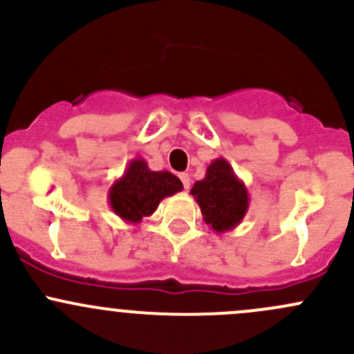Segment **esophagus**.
Returning a JSON list of instances; mask_svg holds the SVG:
<instances>
[{"instance_id": "esophagus-1", "label": "esophagus", "mask_w": 354, "mask_h": 354, "mask_svg": "<svg viewBox=\"0 0 354 354\" xmlns=\"http://www.w3.org/2000/svg\"><path fill=\"white\" fill-rule=\"evenodd\" d=\"M180 180H181V183H183L185 190H188V188H190V174H188V173H181L180 174Z\"/></svg>"}]
</instances>
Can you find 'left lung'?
<instances>
[{
	"instance_id": "8db88e82",
	"label": "left lung",
	"mask_w": 354,
	"mask_h": 354,
	"mask_svg": "<svg viewBox=\"0 0 354 354\" xmlns=\"http://www.w3.org/2000/svg\"><path fill=\"white\" fill-rule=\"evenodd\" d=\"M190 194L197 200L203 221L214 233L234 230L243 221L250 205L245 183L224 157H217L209 164L205 178L194 185Z\"/></svg>"
}]
</instances>
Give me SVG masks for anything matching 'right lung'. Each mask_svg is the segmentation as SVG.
Masks as SVG:
<instances>
[{
  "instance_id": "obj_1",
  "label": "right lung",
  "mask_w": 354,
  "mask_h": 354,
  "mask_svg": "<svg viewBox=\"0 0 354 354\" xmlns=\"http://www.w3.org/2000/svg\"><path fill=\"white\" fill-rule=\"evenodd\" d=\"M183 190L180 178L169 171H151L142 157L128 162L123 176L111 185L108 202L118 217L130 224H140L152 216L160 200Z\"/></svg>"
}]
</instances>
